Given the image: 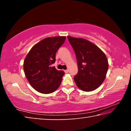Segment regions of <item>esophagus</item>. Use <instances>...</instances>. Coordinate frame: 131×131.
I'll list each match as a JSON object with an SVG mask.
<instances>
[{
	"instance_id": "34e87169",
	"label": "esophagus",
	"mask_w": 131,
	"mask_h": 131,
	"mask_svg": "<svg viewBox=\"0 0 131 131\" xmlns=\"http://www.w3.org/2000/svg\"><path fill=\"white\" fill-rule=\"evenodd\" d=\"M64 72H65V73H68V72H69V70H68V69L65 70H64Z\"/></svg>"
}]
</instances>
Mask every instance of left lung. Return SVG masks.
I'll use <instances>...</instances> for the list:
<instances>
[{"instance_id":"1","label":"left lung","mask_w":131,"mask_h":131,"mask_svg":"<svg viewBox=\"0 0 131 131\" xmlns=\"http://www.w3.org/2000/svg\"><path fill=\"white\" fill-rule=\"evenodd\" d=\"M76 54L78 73L74 77L77 87L84 91L96 90L105 80L108 64L105 54L91 42L68 36Z\"/></svg>"}]
</instances>
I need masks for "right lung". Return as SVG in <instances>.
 Listing matches in <instances>:
<instances>
[{
    "mask_svg": "<svg viewBox=\"0 0 131 131\" xmlns=\"http://www.w3.org/2000/svg\"><path fill=\"white\" fill-rule=\"evenodd\" d=\"M66 37H47L33 47L24 62V70L31 86L42 94H50L59 87L65 74L52 67L55 54Z\"/></svg>",
    "mask_w": 131,
    "mask_h": 131,
    "instance_id": "obj_1",
    "label": "right lung"
}]
</instances>
